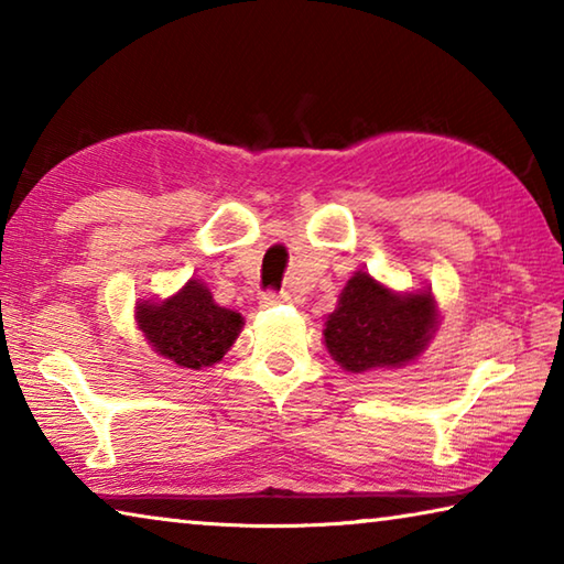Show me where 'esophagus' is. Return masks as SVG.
I'll return each instance as SVG.
<instances>
[{
	"instance_id": "1",
	"label": "esophagus",
	"mask_w": 564,
	"mask_h": 564,
	"mask_svg": "<svg viewBox=\"0 0 564 564\" xmlns=\"http://www.w3.org/2000/svg\"><path fill=\"white\" fill-rule=\"evenodd\" d=\"M289 301V293H263L261 295V305L263 308H273V305H281V303H285Z\"/></svg>"
}]
</instances>
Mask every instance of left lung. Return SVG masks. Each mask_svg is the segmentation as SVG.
<instances>
[{"label":"left lung","mask_w":564,"mask_h":564,"mask_svg":"<svg viewBox=\"0 0 564 564\" xmlns=\"http://www.w3.org/2000/svg\"><path fill=\"white\" fill-rule=\"evenodd\" d=\"M441 326L433 291H393L368 271H356L328 313L323 343L348 373L403 368L417 360Z\"/></svg>","instance_id":"1"}]
</instances>
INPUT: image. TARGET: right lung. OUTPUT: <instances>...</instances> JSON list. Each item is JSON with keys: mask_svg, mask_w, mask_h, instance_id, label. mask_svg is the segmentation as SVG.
<instances>
[{"mask_svg": "<svg viewBox=\"0 0 564 564\" xmlns=\"http://www.w3.org/2000/svg\"><path fill=\"white\" fill-rule=\"evenodd\" d=\"M133 318L156 356L191 370L216 366L243 328L241 313L218 305L202 279H188L169 299H139Z\"/></svg>", "mask_w": 564, "mask_h": 564, "instance_id": "add662e5", "label": "right lung"}]
</instances>
